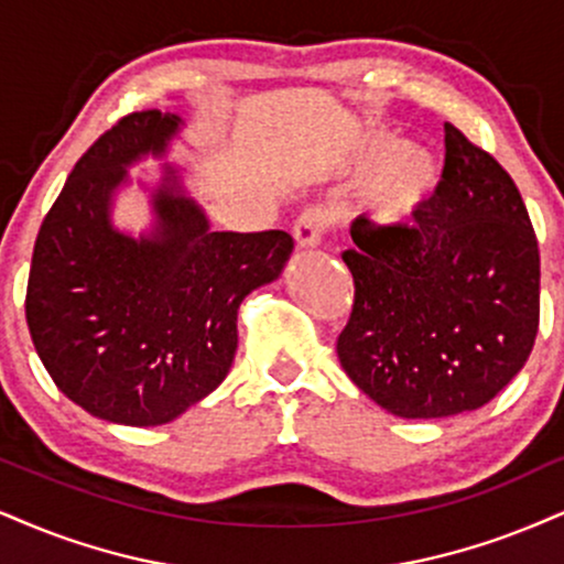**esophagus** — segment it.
I'll list each match as a JSON object with an SVG mask.
<instances>
[{
    "label": "esophagus",
    "instance_id": "34e87169",
    "mask_svg": "<svg viewBox=\"0 0 564 564\" xmlns=\"http://www.w3.org/2000/svg\"><path fill=\"white\" fill-rule=\"evenodd\" d=\"M332 225V212L324 206H311L295 221V242L301 248L316 246L324 238L326 229Z\"/></svg>",
    "mask_w": 564,
    "mask_h": 564
}]
</instances>
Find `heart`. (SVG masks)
Instances as JSON below:
<instances>
[{
  "mask_svg": "<svg viewBox=\"0 0 564 564\" xmlns=\"http://www.w3.org/2000/svg\"><path fill=\"white\" fill-rule=\"evenodd\" d=\"M358 170L373 166L364 185L368 217L377 225H400L426 198L436 177L434 156L413 143L398 145L392 135H368L352 154Z\"/></svg>",
  "mask_w": 564,
  "mask_h": 564,
  "instance_id": "b5f03b06",
  "label": "heart"
}]
</instances>
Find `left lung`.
Returning <instances> with one entry per match:
<instances>
[{
    "label": "left lung",
    "instance_id": "obj_1",
    "mask_svg": "<svg viewBox=\"0 0 564 564\" xmlns=\"http://www.w3.org/2000/svg\"><path fill=\"white\" fill-rule=\"evenodd\" d=\"M352 311L337 358L400 419L476 410L507 387L539 332V242L520 191L489 151L444 122L434 196L405 225H350Z\"/></svg>",
    "mask_w": 564,
    "mask_h": 564
}]
</instances>
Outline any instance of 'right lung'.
Instances as JSON below:
<instances>
[{
    "label": "right lung",
    "mask_w": 564,
    "mask_h": 564,
    "mask_svg": "<svg viewBox=\"0 0 564 564\" xmlns=\"http://www.w3.org/2000/svg\"><path fill=\"white\" fill-rule=\"evenodd\" d=\"M175 115L141 109L99 135L41 221L25 322L59 392L90 415L159 426L214 392L238 350V308L280 276L293 253L282 229L212 232L166 170L154 206L159 235L109 227L124 166L162 154Z\"/></svg>",
    "instance_id": "right-lung-1"
}]
</instances>
